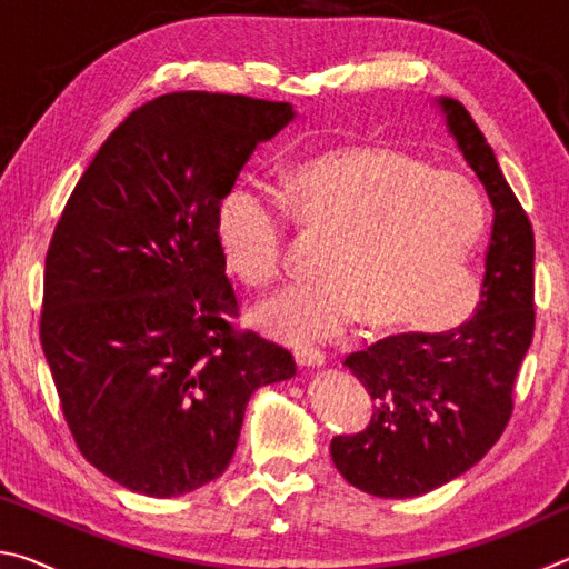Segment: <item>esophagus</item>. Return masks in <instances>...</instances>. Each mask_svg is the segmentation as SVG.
<instances>
[{
    "instance_id": "34e87169",
    "label": "esophagus",
    "mask_w": 569,
    "mask_h": 569,
    "mask_svg": "<svg viewBox=\"0 0 569 569\" xmlns=\"http://www.w3.org/2000/svg\"><path fill=\"white\" fill-rule=\"evenodd\" d=\"M296 363L301 366V369H319V366L326 363V356L316 349H296Z\"/></svg>"
}]
</instances>
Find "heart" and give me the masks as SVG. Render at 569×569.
<instances>
[{
	"label": "heart",
	"mask_w": 569,
	"mask_h": 569,
	"mask_svg": "<svg viewBox=\"0 0 569 569\" xmlns=\"http://www.w3.org/2000/svg\"><path fill=\"white\" fill-rule=\"evenodd\" d=\"M288 218L329 240L321 278L256 308L276 339L323 343L361 316L371 329L445 331L475 303L469 268L485 208L457 176L383 146H343L288 168L278 200L238 180L218 200L213 230L240 281L263 288L281 278Z\"/></svg>",
	"instance_id": "b5f03b06"
}]
</instances>
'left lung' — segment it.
<instances>
[{
	"label": "left lung",
	"instance_id": "left-lung-1",
	"mask_svg": "<svg viewBox=\"0 0 569 569\" xmlns=\"http://www.w3.org/2000/svg\"><path fill=\"white\" fill-rule=\"evenodd\" d=\"M449 134L495 208L475 316L447 333H399L343 366L373 399L366 429L333 437L349 485L387 499L427 495L465 475L512 417L519 363L535 333V233L465 104L437 100Z\"/></svg>",
	"mask_w": 569,
	"mask_h": 569
}]
</instances>
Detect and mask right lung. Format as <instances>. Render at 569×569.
I'll return each instance as SVG.
<instances>
[{
  "instance_id": "right-lung-1",
  "label": "right lung",
  "mask_w": 569,
  "mask_h": 569,
  "mask_svg": "<svg viewBox=\"0 0 569 569\" xmlns=\"http://www.w3.org/2000/svg\"><path fill=\"white\" fill-rule=\"evenodd\" d=\"M296 118L288 102L170 92L134 110L77 182L44 261L40 339L77 447L148 497L218 479L250 393L293 356L238 333L216 208Z\"/></svg>"
}]
</instances>
